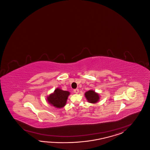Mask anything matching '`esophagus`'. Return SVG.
<instances>
[{
  "mask_svg": "<svg viewBox=\"0 0 150 150\" xmlns=\"http://www.w3.org/2000/svg\"><path fill=\"white\" fill-rule=\"evenodd\" d=\"M74 93H75V94H77V93H79V90L78 89H75L74 90Z\"/></svg>",
  "mask_w": 150,
  "mask_h": 150,
  "instance_id": "34e87169",
  "label": "esophagus"
}]
</instances>
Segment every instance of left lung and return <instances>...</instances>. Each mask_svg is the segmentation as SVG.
<instances>
[{
  "mask_svg": "<svg viewBox=\"0 0 150 150\" xmlns=\"http://www.w3.org/2000/svg\"><path fill=\"white\" fill-rule=\"evenodd\" d=\"M84 95L88 102L91 103H96L98 102L100 99L98 93H96L93 90H89L84 93Z\"/></svg>",
  "mask_w": 150,
  "mask_h": 150,
  "instance_id": "obj_1",
  "label": "left lung"
}]
</instances>
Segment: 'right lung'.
<instances>
[{
  "label": "right lung",
  "mask_w": 150,
  "mask_h": 150,
  "mask_svg": "<svg viewBox=\"0 0 150 150\" xmlns=\"http://www.w3.org/2000/svg\"><path fill=\"white\" fill-rule=\"evenodd\" d=\"M69 95V91H63L61 89L57 88L52 93L48 95L47 100L51 106L56 108H62L66 106L67 99Z\"/></svg>",
  "instance_id": "1"
}]
</instances>
